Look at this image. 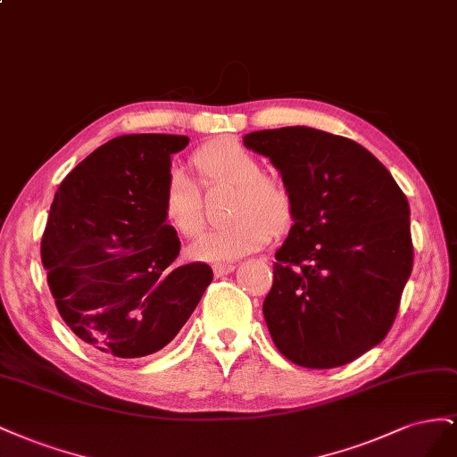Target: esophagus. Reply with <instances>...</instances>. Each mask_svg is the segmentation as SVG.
I'll use <instances>...</instances> for the list:
<instances>
[{"instance_id": "esophagus-1", "label": "esophagus", "mask_w": 457, "mask_h": 457, "mask_svg": "<svg viewBox=\"0 0 457 457\" xmlns=\"http://www.w3.org/2000/svg\"><path fill=\"white\" fill-rule=\"evenodd\" d=\"M233 270H236V266H233V264H214V266H212V271H214L216 278L228 276V273H231Z\"/></svg>"}]
</instances>
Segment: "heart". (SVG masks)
Returning a JSON list of instances; mask_svg holds the SVG:
<instances>
[{
	"label": "heart",
	"mask_w": 457,
	"mask_h": 457,
	"mask_svg": "<svg viewBox=\"0 0 457 457\" xmlns=\"http://www.w3.org/2000/svg\"><path fill=\"white\" fill-rule=\"evenodd\" d=\"M193 166L203 187H233L229 224L206 231L191 245L189 254L204 262H229L260 246L273 231H283L293 220V195L281 179L264 174L262 162L231 141L211 143L193 154ZM162 212L179 236L195 237L204 214L199 187L178 170L168 176Z\"/></svg>",
	"instance_id": "obj_1"
}]
</instances>
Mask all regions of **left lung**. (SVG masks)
<instances>
[{"label":"left lung","mask_w":457,"mask_h":457,"mask_svg":"<svg viewBox=\"0 0 457 457\" xmlns=\"http://www.w3.org/2000/svg\"><path fill=\"white\" fill-rule=\"evenodd\" d=\"M293 195L295 224L276 253L264 320L296 366H345L393 328L413 266L410 204L360 143L316 128L243 137Z\"/></svg>","instance_id":"1"}]
</instances>
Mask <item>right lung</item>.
Instances as JSON below:
<instances>
[{
  "mask_svg": "<svg viewBox=\"0 0 457 457\" xmlns=\"http://www.w3.org/2000/svg\"><path fill=\"white\" fill-rule=\"evenodd\" d=\"M187 136L107 141L61 181L42 237V264L61 318L101 354L143 358L164 348L212 281L203 262L179 266L162 195L170 156Z\"/></svg>",
  "mask_w": 457,
  "mask_h": 457,
  "instance_id": "obj_1",
  "label": "right lung"
}]
</instances>
